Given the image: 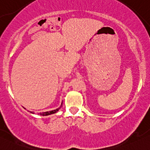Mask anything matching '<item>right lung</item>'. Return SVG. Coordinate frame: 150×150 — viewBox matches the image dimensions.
Segmentation results:
<instances>
[{
    "label": "right lung",
    "mask_w": 150,
    "mask_h": 150,
    "mask_svg": "<svg viewBox=\"0 0 150 150\" xmlns=\"http://www.w3.org/2000/svg\"><path fill=\"white\" fill-rule=\"evenodd\" d=\"M62 106V103L61 104V105H60L59 108H58L55 109V110H50V111H47V112H39L38 115H42V116H47V115H51V114H54V113H56V112L58 111L59 110L60 108H61ZM31 113L33 114H35L34 112H30Z\"/></svg>",
    "instance_id": "add662e5"
}]
</instances>
